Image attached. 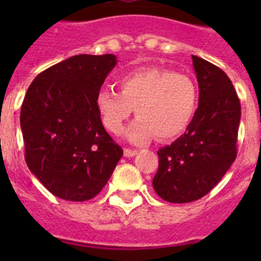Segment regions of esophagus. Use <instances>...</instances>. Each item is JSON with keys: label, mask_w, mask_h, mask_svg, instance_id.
Masks as SVG:
<instances>
[{"label": "esophagus", "mask_w": 261, "mask_h": 261, "mask_svg": "<svg viewBox=\"0 0 261 261\" xmlns=\"http://www.w3.org/2000/svg\"><path fill=\"white\" fill-rule=\"evenodd\" d=\"M137 154V150L136 149H128V147H125L124 149V155L125 156H133Z\"/></svg>", "instance_id": "34e87169"}]
</instances>
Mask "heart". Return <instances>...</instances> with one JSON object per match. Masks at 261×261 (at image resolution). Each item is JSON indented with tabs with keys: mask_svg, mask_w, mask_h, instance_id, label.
Listing matches in <instances>:
<instances>
[{
	"mask_svg": "<svg viewBox=\"0 0 261 261\" xmlns=\"http://www.w3.org/2000/svg\"><path fill=\"white\" fill-rule=\"evenodd\" d=\"M119 93L100 90L96 108L103 125L120 135L135 108L137 119L126 137L136 144L170 141L183 135L192 124L199 107V90L191 77L156 66L138 68L119 78Z\"/></svg>",
	"mask_w": 261,
	"mask_h": 261,
	"instance_id": "heart-1",
	"label": "heart"
}]
</instances>
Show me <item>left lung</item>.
Masks as SVG:
<instances>
[{
  "instance_id": "obj_1",
  "label": "left lung",
  "mask_w": 261,
  "mask_h": 261,
  "mask_svg": "<svg viewBox=\"0 0 261 261\" xmlns=\"http://www.w3.org/2000/svg\"><path fill=\"white\" fill-rule=\"evenodd\" d=\"M199 81V108L187 132L159 149L153 187L161 199L175 204L199 200L211 192L237 158L241 102L225 71L192 56Z\"/></svg>"
}]
</instances>
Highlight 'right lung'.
Masks as SVG:
<instances>
[{"label": "right lung", "mask_w": 261, "mask_h": 261, "mask_svg": "<svg viewBox=\"0 0 261 261\" xmlns=\"http://www.w3.org/2000/svg\"><path fill=\"white\" fill-rule=\"evenodd\" d=\"M115 65L114 55L69 57L39 73L23 99L24 159L60 199L95 197L123 155L96 108V95Z\"/></svg>", "instance_id": "add662e5"}]
</instances>
